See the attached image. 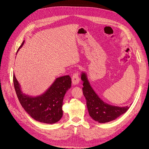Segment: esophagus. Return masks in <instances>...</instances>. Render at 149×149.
I'll return each mask as SVG.
<instances>
[{"label":"esophagus","instance_id":"esophagus-1","mask_svg":"<svg viewBox=\"0 0 149 149\" xmlns=\"http://www.w3.org/2000/svg\"><path fill=\"white\" fill-rule=\"evenodd\" d=\"M72 82L74 85H77L79 82V77L78 71H76L72 77Z\"/></svg>","mask_w":149,"mask_h":149}]
</instances>
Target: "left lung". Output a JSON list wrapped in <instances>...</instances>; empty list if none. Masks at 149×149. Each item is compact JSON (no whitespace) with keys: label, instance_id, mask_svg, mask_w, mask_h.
Segmentation results:
<instances>
[{"label":"left lung","instance_id":"8db88e82","mask_svg":"<svg viewBox=\"0 0 149 149\" xmlns=\"http://www.w3.org/2000/svg\"><path fill=\"white\" fill-rule=\"evenodd\" d=\"M81 79L84 82L82 91L87 100L88 113L95 121L100 123H105L114 120L130 108L128 106L124 107H117L104 102L91 87L85 73L82 74Z\"/></svg>","mask_w":149,"mask_h":149}]
</instances>
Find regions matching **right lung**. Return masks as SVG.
<instances>
[{
  "label": "right lung",
  "mask_w": 149,
  "mask_h": 149,
  "mask_svg": "<svg viewBox=\"0 0 149 149\" xmlns=\"http://www.w3.org/2000/svg\"><path fill=\"white\" fill-rule=\"evenodd\" d=\"M24 44V41L17 52ZM13 80L18 100L31 117L36 121L47 124L55 123L61 118L63 115V99L66 92L71 87V78L70 75L56 78L44 94L36 97H29L22 93L15 74Z\"/></svg>",
  "instance_id": "1"
}]
</instances>
